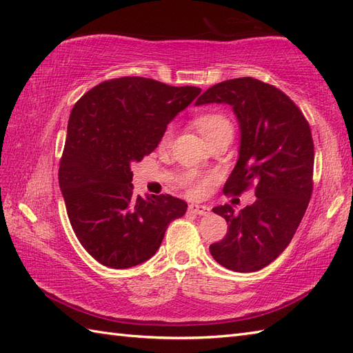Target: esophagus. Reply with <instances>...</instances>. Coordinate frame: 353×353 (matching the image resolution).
<instances>
[{"instance_id":"34e87169","label":"esophagus","mask_w":353,"mask_h":353,"mask_svg":"<svg viewBox=\"0 0 353 353\" xmlns=\"http://www.w3.org/2000/svg\"><path fill=\"white\" fill-rule=\"evenodd\" d=\"M190 211H191L192 214H196V215H208L209 211H211V209H209L208 206H203V205L192 203V205H190Z\"/></svg>"}]
</instances>
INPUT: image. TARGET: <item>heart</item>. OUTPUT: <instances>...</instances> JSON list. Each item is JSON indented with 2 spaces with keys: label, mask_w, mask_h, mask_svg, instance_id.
Returning <instances> with one entry per match:
<instances>
[{
  "label": "heart",
  "mask_w": 353,
  "mask_h": 353,
  "mask_svg": "<svg viewBox=\"0 0 353 353\" xmlns=\"http://www.w3.org/2000/svg\"><path fill=\"white\" fill-rule=\"evenodd\" d=\"M196 125L200 130V133L206 138V141H209L223 132H234V127H232L229 118L226 115L220 114V112H206V114H201L200 117L196 118ZM172 134H174V127L168 125L162 133V138H161L162 147L170 145ZM206 183L208 181L200 179L197 176V172L194 171L185 172L182 177V185L185 186L186 191L191 194V196H197V194H200L201 190L206 186Z\"/></svg>",
  "instance_id": "b5f03b06"
}]
</instances>
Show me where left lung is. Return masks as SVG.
<instances>
[{
    "label": "left lung",
    "mask_w": 353,
    "mask_h": 353,
    "mask_svg": "<svg viewBox=\"0 0 353 353\" xmlns=\"http://www.w3.org/2000/svg\"><path fill=\"white\" fill-rule=\"evenodd\" d=\"M228 103L241 129V147L223 192L256 200L238 214L230 205L212 211L228 221V234L209 245L212 258L232 272L267 267L287 249L312 194L314 142L302 110L287 94L258 79L216 83L196 104Z\"/></svg>",
    "instance_id": "1"
}]
</instances>
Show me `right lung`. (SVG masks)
<instances>
[{"label": "right lung", "mask_w": 353, "mask_h": 353, "mask_svg": "<svg viewBox=\"0 0 353 353\" xmlns=\"http://www.w3.org/2000/svg\"><path fill=\"white\" fill-rule=\"evenodd\" d=\"M201 92L145 77H119L94 86L74 104L59 185L80 244L100 264L130 268L159 249L168 224L186 201L133 192L130 165L161 142L167 124Z\"/></svg>", "instance_id": "obj_1"}]
</instances>
